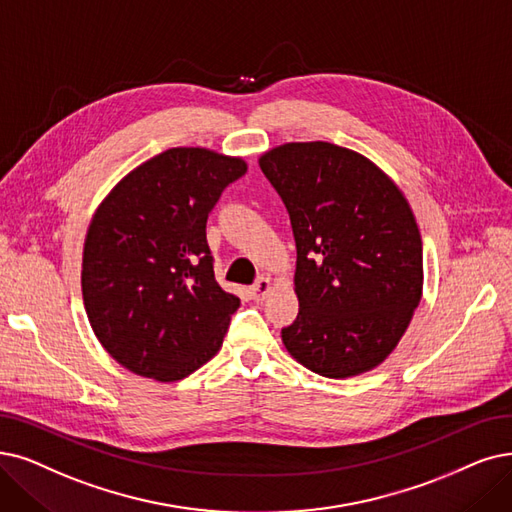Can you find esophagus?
<instances>
[{"instance_id":"1","label":"esophagus","mask_w":512,"mask_h":512,"mask_svg":"<svg viewBox=\"0 0 512 512\" xmlns=\"http://www.w3.org/2000/svg\"><path fill=\"white\" fill-rule=\"evenodd\" d=\"M271 279L269 277H260L254 285H252V296H254V300L256 302H260V300H264V296H267L269 292H271Z\"/></svg>"}]
</instances>
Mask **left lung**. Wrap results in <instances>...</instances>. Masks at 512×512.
Listing matches in <instances>:
<instances>
[{"mask_svg": "<svg viewBox=\"0 0 512 512\" xmlns=\"http://www.w3.org/2000/svg\"><path fill=\"white\" fill-rule=\"evenodd\" d=\"M260 170L288 208L298 317L288 353L325 378L374 370L422 298V239L405 195L376 163L332 142H285Z\"/></svg>", "mask_w": 512, "mask_h": 512, "instance_id": "1", "label": "left lung"}]
</instances>
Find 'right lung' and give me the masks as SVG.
<instances>
[{"instance_id":"obj_1","label":"right lung","mask_w":512,"mask_h":512,"mask_svg":"<svg viewBox=\"0 0 512 512\" xmlns=\"http://www.w3.org/2000/svg\"><path fill=\"white\" fill-rule=\"evenodd\" d=\"M245 172L241 157L176 147L140 163L96 208L81 294L98 342L126 370L176 382L220 351L239 298L214 277L206 222Z\"/></svg>"}]
</instances>
